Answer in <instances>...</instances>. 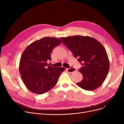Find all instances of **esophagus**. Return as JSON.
I'll return each mask as SVG.
<instances>
[{
  "mask_svg": "<svg viewBox=\"0 0 124 124\" xmlns=\"http://www.w3.org/2000/svg\"><path fill=\"white\" fill-rule=\"evenodd\" d=\"M76 70L74 67H71L70 68H67L66 69V71L69 73H72V72H74V71H75Z\"/></svg>",
  "mask_w": 124,
  "mask_h": 124,
  "instance_id": "esophagus-1",
  "label": "esophagus"
}]
</instances>
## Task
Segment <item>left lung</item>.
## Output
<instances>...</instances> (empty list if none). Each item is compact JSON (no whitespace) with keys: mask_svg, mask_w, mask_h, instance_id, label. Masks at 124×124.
Instances as JSON below:
<instances>
[{"mask_svg":"<svg viewBox=\"0 0 124 124\" xmlns=\"http://www.w3.org/2000/svg\"><path fill=\"white\" fill-rule=\"evenodd\" d=\"M60 39L83 66L79 69L83 79L77 85L89 91L100 87L105 81L109 68L108 56L102 44L87 36L76 35Z\"/></svg>","mask_w":124,"mask_h":124,"instance_id":"8db88e82","label":"left lung"}]
</instances>
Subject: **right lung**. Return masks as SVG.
Returning <instances> with one entry per match:
<instances>
[{
	"label": "right lung",
	"instance_id": "1",
	"mask_svg": "<svg viewBox=\"0 0 124 124\" xmlns=\"http://www.w3.org/2000/svg\"><path fill=\"white\" fill-rule=\"evenodd\" d=\"M61 43L57 38L45 37L32 42L23 51L19 70L25 86L34 93L42 94L53 88L64 68L48 66L53 49Z\"/></svg>",
	"mask_w": 124,
	"mask_h": 124
}]
</instances>
